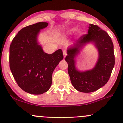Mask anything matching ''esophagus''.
<instances>
[{
  "instance_id": "obj_1",
  "label": "esophagus",
  "mask_w": 123,
  "mask_h": 123,
  "mask_svg": "<svg viewBox=\"0 0 123 123\" xmlns=\"http://www.w3.org/2000/svg\"><path fill=\"white\" fill-rule=\"evenodd\" d=\"M63 55H64V57L65 58V56L67 55V53L66 50H63Z\"/></svg>"
}]
</instances>
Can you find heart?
<instances>
[{
    "label": "heart",
    "instance_id": "heart-1",
    "mask_svg": "<svg viewBox=\"0 0 123 123\" xmlns=\"http://www.w3.org/2000/svg\"><path fill=\"white\" fill-rule=\"evenodd\" d=\"M74 30H75V28H72V29H69L68 31H67V34H71L74 31ZM78 34H81V31H78Z\"/></svg>",
    "mask_w": 123,
    "mask_h": 123
}]
</instances>
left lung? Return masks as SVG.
<instances>
[{"instance_id":"left-lung-1","label":"left lung","mask_w":123,"mask_h":123,"mask_svg":"<svg viewBox=\"0 0 123 123\" xmlns=\"http://www.w3.org/2000/svg\"><path fill=\"white\" fill-rule=\"evenodd\" d=\"M88 28V34L81 36L73 46L68 48L65 57L72 85L83 92H93L106 84L115 64L114 45L108 34L96 25L90 24ZM90 41L94 42L97 48L98 60L93 69L80 72L76 69L74 58L81 48Z\"/></svg>"}]
</instances>
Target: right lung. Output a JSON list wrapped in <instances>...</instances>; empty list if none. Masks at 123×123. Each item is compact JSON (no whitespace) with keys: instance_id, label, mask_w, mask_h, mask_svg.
Returning a JSON list of instances; mask_svg holds the SVG:
<instances>
[{"instance_id":"1","label":"right lung","mask_w":123,"mask_h":123,"mask_svg":"<svg viewBox=\"0 0 123 123\" xmlns=\"http://www.w3.org/2000/svg\"><path fill=\"white\" fill-rule=\"evenodd\" d=\"M48 25L39 22L23 28L10 45V70L19 86L29 94L39 95L49 89L53 71L64 58L61 49L48 54L37 42L40 31Z\"/></svg>"}]
</instances>
